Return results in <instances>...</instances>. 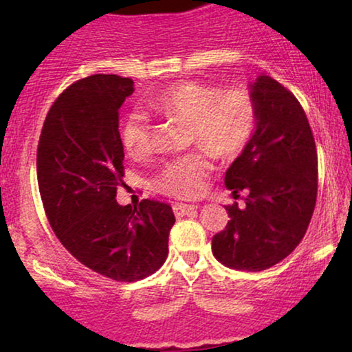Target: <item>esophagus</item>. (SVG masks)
Returning <instances> with one entry per match:
<instances>
[{"label":"esophagus","mask_w":352,"mask_h":352,"mask_svg":"<svg viewBox=\"0 0 352 352\" xmlns=\"http://www.w3.org/2000/svg\"><path fill=\"white\" fill-rule=\"evenodd\" d=\"M195 210H197L195 205H186V204L173 205V211H175V214L177 216V218H181V216H186V214H192Z\"/></svg>","instance_id":"34e87169"}]
</instances>
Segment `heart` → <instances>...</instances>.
Masks as SVG:
<instances>
[{
	"label": "heart",
	"instance_id": "heart-1",
	"mask_svg": "<svg viewBox=\"0 0 352 352\" xmlns=\"http://www.w3.org/2000/svg\"><path fill=\"white\" fill-rule=\"evenodd\" d=\"M148 109L189 124L192 144L218 158L237 155L247 147L256 124V105L248 93H221L214 86L181 81L147 100ZM120 138L128 155L144 157L152 151L151 124L144 113L124 120ZM211 163L201 152L171 160L157 177V187L176 199H195L205 189Z\"/></svg>",
	"mask_w": 352,
	"mask_h": 352
}]
</instances>
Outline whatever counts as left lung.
Returning a JSON list of instances; mask_svg holds the SVG:
<instances>
[{"instance_id": "left-lung-1", "label": "left lung", "mask_w": 352, "mask_h": 352, "mask_svg": "<svg viewBox=\"0 0 352 352\" xmlns=\"http://www.w3.org/2000/svg\"><path fill=\"white\" fill-rule=\"evenodd\" d=\"M256 124L224 184L245 204L226 206L230 221L211 240L221 264L258 272L280 263L305 237L317 199V151L309 122L290 91L267 75L250 83Z\"/></svg>"}]
</instances>
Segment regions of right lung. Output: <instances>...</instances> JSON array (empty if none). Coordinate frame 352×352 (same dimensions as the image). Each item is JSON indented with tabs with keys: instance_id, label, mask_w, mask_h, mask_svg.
<instances>
[{
	"instance_id": "add662e5",
	"label": "right lung",
	"mask_w": 352,
	"mask_h": 352,
	"mask_svg": "<svg viewBox=\"0 0 352 352\" xmlns=\"http://www.w3.org/2000/svg\"><path fill=\"white\" fill-rule=\"evenodd\" d=\"M131 78L93 75L70 85L47 112L36 175L47 221L81 264L117 282H136L160 269L175 224L171 206L142 200L120 205L123 144L118 110Z\"/></svg>"
}]
</instances>
